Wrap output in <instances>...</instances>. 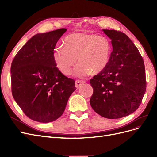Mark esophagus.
Masks as SVG:
<instances>
[{
	"mask_svg": "<svg viewBox=\"0 0 157 157\" xmlns=\"http://www.w3.org/2000/svg\"><path fill=\"white\" fill-rule=\"evenodd\" d=\"M86 82L84 80H76L75 81V86L77 88H79L81 87L82 85Z\"/></svg>",
	"mask_w": 157,
	"mask_h": 157,
	"instance_id": "obj_1",
	"label": "esophagus"
}]
</instances>
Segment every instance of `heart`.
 I'll use <instances>...</instances> for the list:
<instances>
[{
  "label": "heart",
  "instance_id": "heart-1",
  "mask_svg": "<svg viewBox=\"0 0 157 157\" xmlns=\"http://www.w3.org/2000/svg\"><path fill=\"white\" fill-rule=\"evenodd\" d=\"M65 47L54 50L52 59L61 73L69 75L77 63L74 74L80 78L90 73L98 74L106 67L111 54V44L107 38L95 34L77 33L65 39Z\"/></svg>",
  "mask_w": 157,
  "mask_h": 157
}]
</instances>
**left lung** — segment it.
<instances>
[{
	"instance_id": "1",
	"label": "left lung",
	"mask_w": 157,
	"mask_h": 157,
	"mask_svg": "<svg viewBox=\"0 0 157 157\" xmlns=\"http://www.w3.org/2000/svg\"><path fill=\"white\" fill-rule=\"evenodd\" d=\"M111 40L113 51L101 72L90 83L94 92L90 105L98 115L116 119L139 107L146 90L145 65L135 44L124 33L103 29Z\"/></svg>"
}]
</instances>
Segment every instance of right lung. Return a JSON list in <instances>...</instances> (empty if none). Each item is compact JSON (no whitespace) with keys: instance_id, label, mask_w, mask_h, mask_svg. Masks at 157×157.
Returning a JSON list of instances; mask_svg holds the SVG:
<instances>
[{"instance_id":"add662e5","label":"right lung","mask_w":157,"mask_h":157,"mask_svg":"<svg viewBox=\"0 0 157 157\" xmlns=\"http://www.w3.org/2000/svg\"><path fill=\"white\" fill-rule=\"evenodd\" d=\"M66 29L33 36L17 52L11 65L13 99L26 116L48 123L62 115L75 80L61 73L52 59L57 42Z\"/></svg>"}]
</instances>
